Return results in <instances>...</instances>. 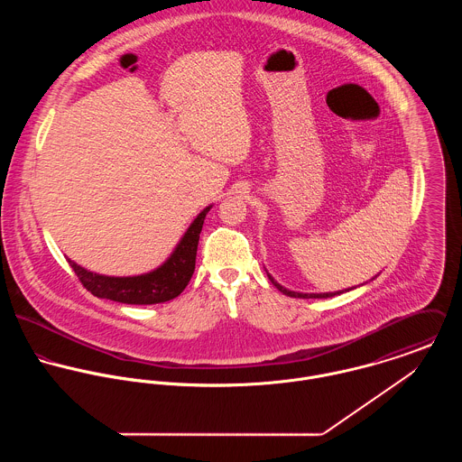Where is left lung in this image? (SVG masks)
I'll list each match as a JSON object with an SVG mask.
<instances>
[{"label": "left lung", "instance_id": "8db88e82", "mask_svg": "<svg viewBox=\"0 0 462 462\" xmlns=\"http://www.w3.org/2000/svg\"><path fill=\"white\" fill-rule=\"evenodd\" d=\"M268 279L272 281V284L279 290V291H282L284 295H288V297H297V299H328V297H334V295H339V293H343V291H336V293H299V291H290V290H286L284 286H281L277 281H273V277L268 273Z\"/></svg>", "mask_w": 462, "mask_h": 462}]
</instances>
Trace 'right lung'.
I'll return each instance as SVG.
<instances>
[{"mask_svg":"<svg viewBox=\"0 0 462 462\" xmlns=\"http://www.w3.org/2000/svg\"><path fill=\"white\" fill-rule=\"evenodd\" d=\"M211 206L204 208L187 229L185 236L171 254V258L156 270L133 277H110L85 270L67 260L79 282L96 297L110 299L123 304H160L176 299L192 279L196 270L199 235L204 217Z\"/></svg>","mask_w":462,"mask_h":462,"instance_id":"1","label":"right lung"}]
</instances>
